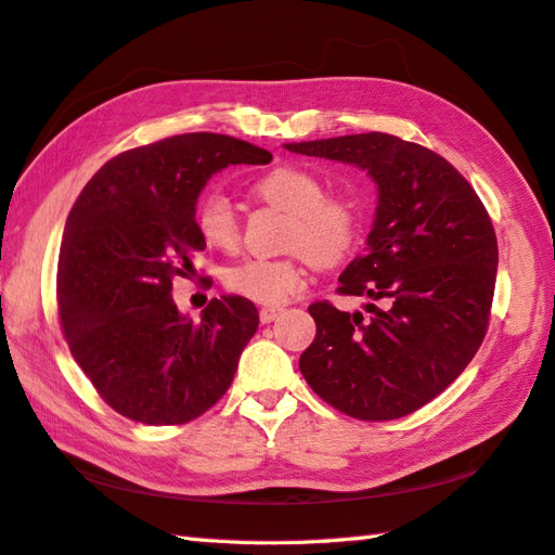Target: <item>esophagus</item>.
<instances>
[{
  "instance_id": "obj_1",
  "label": "esophagus",
  "mask_w": 555,
  "mask_h": 555,
  "mask_svg": "<svg viewBox=\"0 0 555 555\" xmlns=\"http://www.w3.org/2000/svg\"><path fill=\"white\" fill-rule=\"evenodd\" d=\"M279 314H281V309H276V307H262L260 309V321H262V324H272V321Z\"/></svg>"
}]
</instances>
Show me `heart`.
<instances>
[{"instance_id": "heart-1", "label": "heart", "mask_w": 555, "mask_h": 555, "mask_svg": "<svg viewBox=\"0 0 555 555\" xmlns=\"http://www.w3.org/2000/svg\"><path fill=\"white\" fill-rule=\"evenodd\" d=\"M255 196L291 215L288 248L302 250L317 264H336L350 255L362 234V212L343 196H326L321 179L298 165H279L253 184ZM196 229L210 248L231 253L238 246V222L222 196H208L196 210ZM302 257L248 260L227 272V286L241 298L279 307L305 288Z\"/></svg>"}]
</instances>
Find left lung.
<instances>
[{"label": "left lung", "instance_id": "8db88e82", "mask_svg": "<svg viewBox=\"0 0 555 555\" xmlns=\"http://www.w3.org/2000/svg\"><path fill=\"white\" fill-rule=\"evenodd\" d=\"M283 146L354 165L378 189L364 255L338 288L366 295L371 317L309 305L317 336L300 357L302 376L347 416L402 418L449 388L485 338L499 264L492 219L452 163L399 137Z\"/></svg>", "mask_w": 555, "mask_h": 555}]
</instances>
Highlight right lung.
<instances>
[{"mask_svg": "<svg viewBox=\"0 0 555 555\" xmlns=\"http://www.w3.org/2000/svg\"><path fill=\"white\" fill-rule=\"evenodd\" d=\"M269 160L227 134H177L111 158L77 196L59 255V317L75 362L118 414L177 425L229 390L260 324L255 305L222 295L193 321L172 300V279L205 248L196 203L208 179Z\"/></svg>", "mask_w": 555, "mask_h": 555, "instance_id": "1", "label": "right lung"}]
</instances>
